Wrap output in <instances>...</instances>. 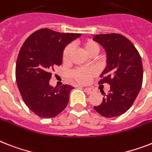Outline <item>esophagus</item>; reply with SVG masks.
I'll list each match as a JSON object with an SVG mask.
<instances>
[{
    "mask_svg": "<svg viewBox=\"0 0 152 152\" xmlns=\"http://www.w3.org/2000/svg\"><path fill=\"white\" fill-rule=\"evenodd\" d=\"M83 90H84V91L86 92V93L87 94H92L94 92V89L91 88V87H86V88H83Z\"/></svg>",
    "mask_w": 152,
    "mask_h": 152,
    "instance_id": "1",
    "label": "esophagus"
}]
</instances>
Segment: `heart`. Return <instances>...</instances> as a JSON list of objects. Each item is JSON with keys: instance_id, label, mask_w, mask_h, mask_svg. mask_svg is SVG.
<instances>
[{"instance_id": "obj_1", "label": "heart", "mask_w": 152, "mask_h": 152, "mask_svg": "<svg viewBox=\"0 0 152 152\" xmlns=\"http://www.w3.org/2000/svg\"><path fill=\"white\" fill-rule=\"evenodd\" d=\"M83 48L89 56L93 54L99 52V45L92 40H88L83 43ZM72 48L71 45H68L64 49L62 54V60L64 62H68L72 55ZM95 71L91 69H77L71 72V77L75 81L80 84H86L95 76Z\"/></svg>"}]
</instances>
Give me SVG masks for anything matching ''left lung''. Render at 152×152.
Here are the masks:
<instances>
[{"mask_svg": "<svg viewBox=\"0 0 152 152\" xmlns=\"http://www.w3.org/2000/svg\"><path fill=\"white\" fill-rule=\"evenodd\" d=\"M107 53V65L101 74L99 84L108 83L110 91L102 103L94 108L106 118L123 115L134 104L143 82L140 55L132 42L119 33L94 35Z\"/></svg>", "mask_w": 152, "mask_h": 152, "instance_id": "obj_1", "label": "left lung"}]
</instances>
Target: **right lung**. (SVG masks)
Instances as JSON below:
<instances>
[{
  "instance_id": "obj_1",
  "label": "right lung",
  "mask_w": 152,
  "mask_h": 152,
  "mask_svg": "<svg viewBox=\"0 0 152 152\" xmlns=\"http://www.w3.org/2000/svg\"><path fill=\"white\" fill-rule=\"evenodd\" d=\"M80 36L41 29L23 43L16 61V82L25 104L38 116L53 118L67 106L73 87L56 88L49 81L55 68L62 63L64 48Z\"/></svg>"
}]
</instances>
